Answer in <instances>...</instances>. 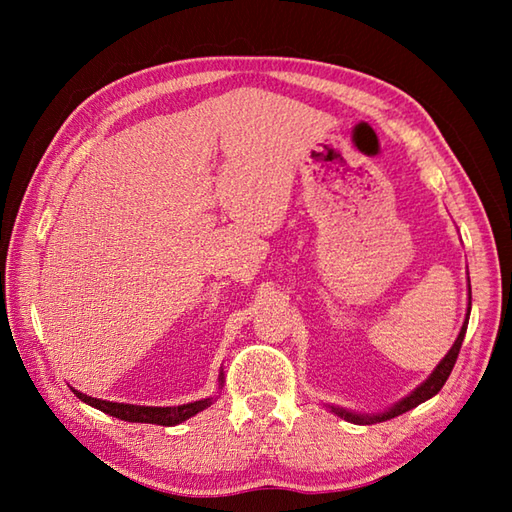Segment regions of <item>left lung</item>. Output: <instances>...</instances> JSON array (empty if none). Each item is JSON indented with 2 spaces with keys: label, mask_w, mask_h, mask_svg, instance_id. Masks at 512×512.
<instances>
[{
  "label": "left lung",
  "mask_w": 512,
  "mask_h": 512,
  "mask_svg": "<svg viewBox=\"0 0 512 512\" xmlns=\"http://www.w3.org/2000/svg\"><path fill=\"white\" fill-rule=\"evenodd\" d=\"M469 288H471V284H469ZM469 314H471V303H469ZM469 314H466V321H464V325H462L458 339H455V343H453V347L449 350V354L442 358V363H440L436 369H433V374H431L427 380H424V383H422L420 387L413 389L405 400H400L398 405H394V407H391V409L385 411V413H380V416H358V413L345 411V409H336V407H332V411L339 413V416H341L343 420H350V422H356V424H374V422H383V420H389V418H396V416H400V413H405V411H409V409H413V407H418L420 402H424V400H429V398L436 396L438 391L444 387V383H447L449 374L453 372L455 361H458L460 347H462L464 334H466V325H469Z\"/></svg>",
  "instance_id": "obj_1"
}]
</instances>
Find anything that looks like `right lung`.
Masks as SVG:
<instances>
[{"mask_svg":"<svg viewBox=\"0 0 512 512\" xmlns=\"http://www.w3.org/2000/svg\"><path fill=\"white\" fill-rule=\"evenodd\" d=\"M72 391L76 394V398H81L83 402H88V405L110 413V416H114V418H121L127 422L162 424V427H173V424L189 420L198 411L211 407V402H213V398H204V400H195V402H189V405H180V407H140V405H123V402L99 400V398L85 396L76 389H72Z\"/></svg>","mask_w":512,"mask_h":512,"instance_id":"right-lung-1","label":"right lung"}]
</instances>
